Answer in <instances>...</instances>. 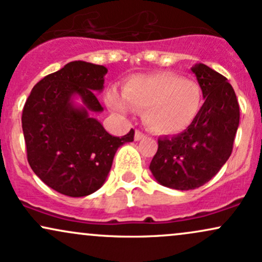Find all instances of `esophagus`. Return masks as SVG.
Instances as JSON below:
<instances>
[{
	"label": "esophagus",
	"mask_w": 262,
	"mask_h": 262,
	"mask_svg": "<svg viewBox=\"0 0 262 262\" xmlns=\"http://www.w3.org/2000/svg\"><path fill=\"white\" fill-rule=\"evenodd\" d=\"M145 138H146V135L144 134V133H141L140 130H137V132H135L134 139L137 140V141H139V140H141V139H145Z\"/></svg>",
	"instance_id": "34e87169"
}]
</instances>
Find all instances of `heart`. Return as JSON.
Returning a JSON list of instances; mask_svg holds the SVG:
<instances>
[{"instance_id": "heart-1", "label": "heart", "mask_w": 262, "mask_h": 262, "mask_svg": "<svg viewBox=\"0 0 262 262\" xmlns=\"http://www.w3.org/2000/svg\"><path fill=\"white\" fill-rule=\"evenodd\" d=\"M107 104L114 112L127 116L134 110L143 112V121L158 134H179L191 127L203 107L200 83L172 73L132 77L124 96L108 91Z\"/></svg>"}]
</instances>
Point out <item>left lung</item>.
I'll return each instance as SVG.
<instances>
[{"label": "left lung", "mask_w": 262, "mask_h": 262, "mask_svg": "<svg viewBox=\"0 0 262 262\" xmlns=\"http://www.w3.org/2000/svg\"><path fill=\"white\" fill-rule=\"evenodd\" d=\"M203 92L200 116L191 127L172 137L159 138L149 169L165 187L188 191L218 173L233 150L240 111L228 80L204 64L192 66Z\"/></svg>", "instance_id": "obj_1"}]
</instances>
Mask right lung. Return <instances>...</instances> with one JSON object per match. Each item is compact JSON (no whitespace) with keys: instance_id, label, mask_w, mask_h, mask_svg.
<instances>
[{"instance_id":"add662e5","label":"right lung","mask_w":262,"mask_h":262,"mask_svg":"<svg viewBox=\"0 0 262 262\" xmlns=\"http://www.w3.org/2000/svg\"><path fill=\"white\" fill-rule=\"evenodd\" d=\"M107 68L71 61L33 87L22 113L27 158L45 185L70 197H85L106 182L117 150L134 139L130 129L113 137L93 117L103 107ZM79 98L81 104L76 103Z\"/></svg>"}]
</instances>
